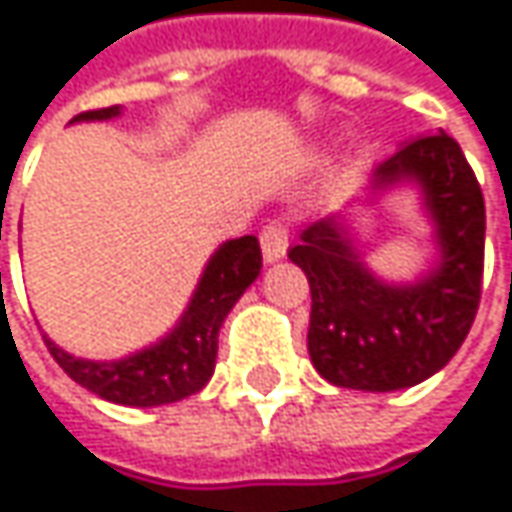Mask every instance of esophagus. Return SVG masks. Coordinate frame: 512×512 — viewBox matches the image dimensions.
Masks as SVG:
<instances>
[{"mask_svg":"<svg viewBox=\"0 0 512 512\" xmlns=\"http://www.w3.org/2000/svg\"><path fill=\"white\" fill-rule=\"evenodd\" d=\"M286 246H289V231H286L284 223H269L260 231V249H263V257L266 263H275L286 255Z\"/></svg>","mask_w":512,"mask_h":512,"instance_id":"1","label":"esophagus"}]
</instances>
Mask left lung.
I'll return each mask as SVG.
<instances>
[{"label":"left lung","instance_id":"8db88e82","mask_svg":"<svg viewBox=\"0 0 512 512\" xmlns=\"http://www.w3.org/2000/svg\"><path fill=\"white\" fill-rule=\"evenodd\" d=\"M420 188L435 223V269L417 284H385L365 266L342 217L301 228L289 260L310 281L307 347L339 388L400 391L437 374L464 345L484 275V194L461 144L446 133L408 141L374 167L371 194Z\"/></svg>","mask_w":512,"mask_h":512}]
</instances>
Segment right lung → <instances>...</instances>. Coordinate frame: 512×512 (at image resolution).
<instances>
[{"label": "right lung", "instance_id": "obj_1", "mask_svg": "<svg viewBox=\"0 0 512 512\" xmlns=\"http://www.w3.org/2000/svg\"><path fill=\"white\" fill-rule=\"evenodd\" d=\"M121 115V106L89 109L72 121H106ZM263 257L255 234L223 243L202 272L194 298L179 318V324L162 342L144 347L127 359L115 362H89L75 359L46 336L48 353L57 365L75 379L77 385L118 406H165L185 400L205 388L217 362V336L220 327L237 304V298L255 284Z\"/></svg>", "mask_w": 512, "mask_h": 512}]
</instances>
